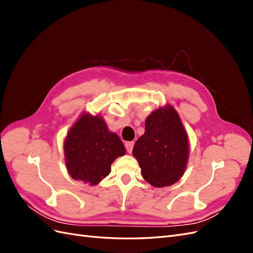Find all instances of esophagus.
I'll return each mask as SVG.
<instances>
[{
  "label": "esophagus",
  "mask_w": 253,
  "mask_h": 253,
  "mask_svg": "<svg viewBox=\"0 0 253 253\" xmlns=\"http://www.w3.org/2000/svg\"><path fill=\"white\" fill-rule=\"evenodd\" d=\"M133 147H134V141L126 142V151H127V153H132Z\"/></svg>",
  "instance_id": "esophagus-1"
}]
</instances>
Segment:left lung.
I'll use <instances>...</instances> for the list:
<instances>
[{
	"instance_id": "8db88e82",
	"label": "left lung",
	"mask_w": 253,
	"mask_h": 253,
	"mask_svg": "<svg viewBox=\"0 0 253 253\" xmlns=\"http://www.w3.org/2000/svg\"><path fill=\"white\" fill-rule=\"evenodd\" d=\"M189 154V137L177 111L171 104L153 111L133 148L144 180L156 188L174 185L187 169Z\"/></svg>"
}]
</instances>
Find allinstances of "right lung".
<instances>
[{"label": "right lung", "mask_w": 253, "mask_h": 253, "mask_svg": "<svg viewBox=\"0 0 253 253\" xmlns=\"http://www.w3.org/2000/svg\"><path fill=\"white\" fill-rule=\"evenodd\" d=\"M65 167L75 180L96 186L111 172V165L126 154L119 136L111 132L101 115L83 112L63 142Z\"/></svg>", "instance_id": "obj_1"}]
</instances>
